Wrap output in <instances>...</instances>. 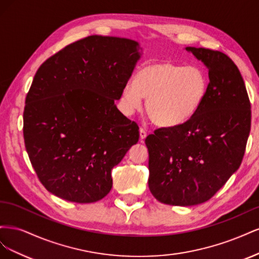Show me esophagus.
<instances>
[{
	"mask_svg": "<svg viewBox=\"0 0 259 259\" xmlns=\"http://www.w3.org/2000/svg\"><path fill=\"white\" fill-rule=\"evenodd\" d=\"M139 137H140V139H142V140L147 137V132L144 128H140L139 130Z\"/></svg>",
	"mask_w": 259,
	"mask_h": 259,
	"instance_id": "1",
	"label": "esophagus"
}]
</instances>
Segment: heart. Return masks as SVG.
Instances as JSON below:
<instances>
[{"label":"heart","mask_w":259,"mask_h":259,"mask_svg":"<svg viewBox=\"0 0 259 259\" xmlns=\"http://www.w3.org/2000/svg\"><path fill=\"white\" fill-rule=\"evenodd\" d=\"M208 79L199 66H185L171 61L147 65L138 71L136 81L124 84L120 108L133 115L147 100V113L163 127L183 124L197 112L204 100Z\"/></svg>","instance_id":"1"}]
</instances>
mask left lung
Listing matches in <instances>:
<instances>
[{"label": "left lung", "mask_w": 259, "mask_h": 259, "mask_svg": "<svg viewBox=\"0 0 259 259\" xmlns=\"http://www.w3.org/2000/svg\"><path fill=\"white\" fill-rule=\"evenodd\" d=\"M208 69L202 105L189 120L148 135V185L164 204L208 201L241 165L250 131V103L244 81L226 54L186 48Z\"/></svg>", "instance_id": "1"}]
</instances>
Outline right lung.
<instances>
[{"label": "right lung", "instance_id": "1", "mask_svg": "<svg viewBox=\"0 0 259 259\" xmlns=\"http://www.w3.org/2000/svg\"><path fill=\"white\" fill-rule=\"evenodd\" d=\"M139 58L136 41L91 35L37 69L23 138L38 179L56 197L93 203L110 192L111 169L139 139L138 125L114 104Z\"/></svg>", "mask_w": 259, "mask_h": 259}]
</instances>
